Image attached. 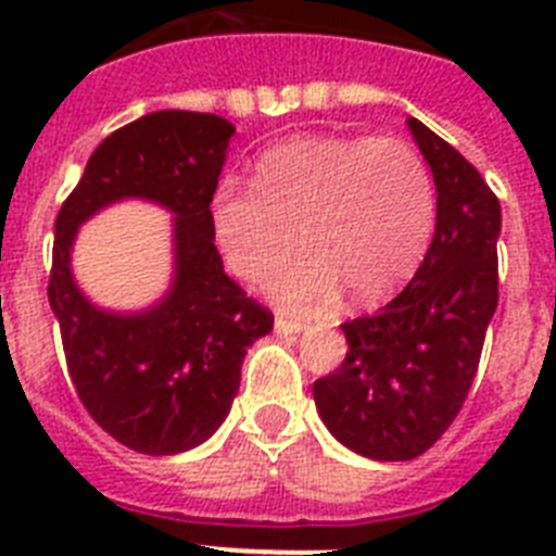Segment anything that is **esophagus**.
Masks as SVG:
<instances>
[{
	"instance_id": "1",
	"label": "esophagus",
	"mask_w": 556,
	"mask_h": 556,
	"mask_svg": "<svg viewBox=\"0 0 556 556\" xmlns=\"http://www.w3.org/2000/svg\"><path fill=\"white\" fill-rule=\"evenodd\" d=\"M303 328H306V323L303 320H289V317H283V314L275 317V331L278 333H301Z\"/></svg>"
}]
</instances>
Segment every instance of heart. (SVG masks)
<instances>
[{"instance_id": "obj_1", "label": "heart", "mask_w": 556, "mask_h": 556, "mask_svg": "<svg viewBox=\"0 0 556 556\" xmlns=\"http://www.w3.org/2000/svg\"><path fill=\"white\" fill-rule=\"evenodd\" d=\"M437 191L424 155L401 139L303 136L255 164V189L225 180L211 200V236L233 275L275 283L294 312L326 308L342 289L376 306L406 287L429 253Z\"/></svg>"}]
</instances>
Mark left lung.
Here are the masks:
<instances>
[{"label":"left lung","instance_id":"obj_1","mask_svg":"<svg viewBox=\"0 0 556 556\" xmlns=\"http://www.w3.org/2000/svg\"><path fill=\"white\" fill-rule=\"evenodd\" d=\"M409 130L434 175V239L395 301L342 326V365L314 381L328 431L378 462L415 459L454 424L498 306V198L424 122Z\"/></svg>","mask_w":556,"mask_h":556}]
</instances>
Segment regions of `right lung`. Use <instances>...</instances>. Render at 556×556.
I'll return each instance as SVG.
<instances>
[{"instance_id":"1","label":"right lung","mask_w":556,"mask_h":556,"mask_svg":"<svg viewBox=\"0 0 556 556\" xmlns=\"http://www.w3.org/2000/svg\"><path fill=\"white\" fill-rule=\"evenodd\" d=\"M230 136L233 125L214 113H147L91 152L58 211L47 292L68 376L97 426L139 454L205 443L228 417L248 348L273 331V312L225 275L211 236V200ZM127 197L173 211L176 278L161 304L116 315L76 289L71 244L88 216Z\"/></svg>"}]
</instances>
